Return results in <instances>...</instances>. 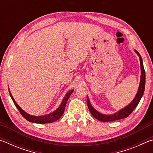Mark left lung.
Listing matches in <instances>:
<instances>
[{
	"mask_svg": "<svg viewBox=\"0 0 153 153\" xmlns=\"http://www.w3.org/2000/svg\"><path fill=\"white\" fill-rule=\"evenodd\" d=\"M135 52L137 53V55L139 56L140 62V69H141V76H140V82L139 88L137 92V94L136 97H134V100L131 101L129 104L124 107L122 109L117 111V113L111 114V115H105V114H102L100 112H98L94 108L92 107L90 104V100L88 99V97H87V104L88 107L90 110V112L91 113L93 117H95L97 120H99L100 121H103V122H107V121H113L115 120H119L121 119L126 118L127 117L130 115L132 113V111L135 109V108L138 105V103L140 100L142 95L144 94V88H145V82H146V76H145V71L144 69L143 63H142V59L140 55L137 51L135 50Z\"/></svg>",
	"mask_w": 153,
	"mask_h": 153,
	"instance_id": "obj_1",
	"label": "left lung"
}]
</instances>
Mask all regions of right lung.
<instances>
[{"label": "right lung", "instance_id": "obj_1", "mask_svg": "<svg viewBox=\"0 0 153 153\" xmlns=\"http://www.w3.org/2000/svg\"><path fill=\"white\" fill-rule=\"evenodd\" d=\"M74 92V90H71L67 93L65 97H64L63 100H62L61 104L55 111H53V113L47 114V115H42V116H33L27 113L26 112H25V111L24 110H22L19 106L17 104V102H15V100H14L12 94H11V92H10V90H9V94L12 98L13 101L14 102L15 105L16 106L17 109L19 110L20 113L22 114V115L25 119V120L30 121V122L36 123H53L54 121H57L61 117V116L63 115V114L64 113L65 108L67 101L68 100L69 97H70V95L72 94V92Z\"/></svg>", "mask_w": 153, "mask_h": 153}]
</instances>
